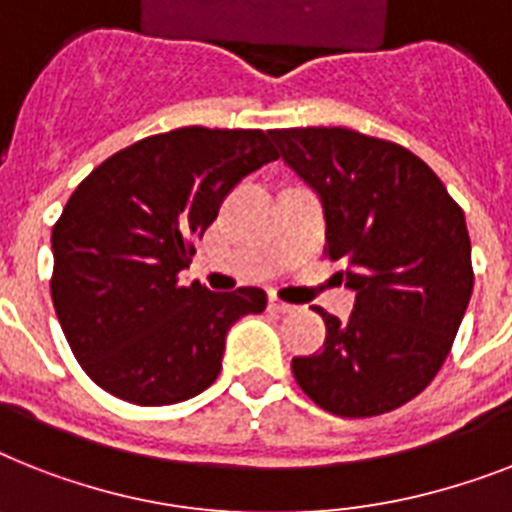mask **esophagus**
Returning <instances> with one entry per match:
<instances>
[{
    "label": "esophagus",
    "mask_w": 512,
    "mask_h": 512,
    "mask_svg": "<svg viewBox=\"0 0 512 512\" xmlns=\"http://www.w3.org/2000/svg\"><path fill=\"white\" fill-rule=\"evenodd\" d=\"M268 307L273 310V313H292L294 310V305H289V302H284V299L273 297V294H270L268 299Z\"/></svg>",
    "instance_id": "esophagus-1"
}]
</instances>
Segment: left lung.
<instances>
[{"mask_svg":"<svg viewBox=\"0 0 512 512\" xmlns=\"http://www.w3.org/2000/svg\"><path fill=\"white\" fill-rule=\"evenodd\" d=\"M321 197L326 252L347 265L350 321L323 310L326 342L294 357L299 389L342 418L389 413L426 389L450 355L473 292L460 205L410 149L350 128L268 131Z\"/></svg>","mask_w":512,"mask_h":512,"instance_id":"left-lung-1","label":"left lung"}]
</instances>
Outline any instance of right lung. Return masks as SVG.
Wrapping results in <instances>:
<instances>
[{"label":"right lung","mask_w":512,"mask_h":512,"mask_svg":"<svg viewBox=\"0 0 512 512\" xmlns=\"http://www.w3.org/2000/svg\"><path fill=\"white\" fill-rule=\"evenodd\" d=\"M276 157L260 128L189 126L120 149L78 184L52 228V302L94 384L155 407L218 378L228 328L268 297L178 276L228 191Z\"/></svg>","instance_id":"add662e5"}]
</instances>
